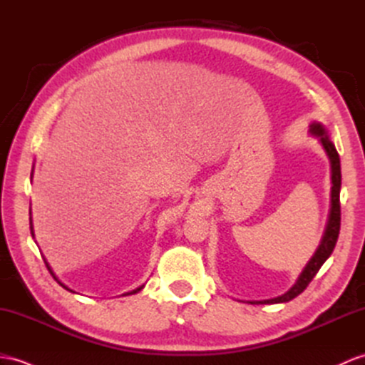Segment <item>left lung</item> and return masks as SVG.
<instances>
[{
  "label": "left lung",
  "mask_w": 365,
  "mask_h": 365,
  "mask_svg": "<svg viewBox=\"0 0 365 365\" xmlns=\"http://www.w3.org/2000/svg\"><path fill=\"white\" fill-rule=\"evenodd\" d=\"M311 133L313 135L321 138L322 145L325 148V152L330 158L331 161V210H330V217H328V225L325 229V234L322 237V242L319 245L316 254L313 255V259L308 262L305 266V269L302 271L299 275V279L296 282V285L292 287L289 291H287L285 294H282L279 297L268 299V300H259V302H251L252 305H259V304H282V302H289L294 297H297L300 292H304L305 288L309 285V282L314 279V275L317 271L321 269V266L325 263L328 257L331 255L337 237H339V229H341V201H339V192H341V161H339V153L334 147L333 142L328 139L325 128L321 125V123H313L311 125Z\"/></svg>",
  "instance_id": "obj_1"
}]
</instances>
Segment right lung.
I'll list each match as a JSON object with an SVG mask.
<instances>
[{
	"instance_id": "obj_1",
	"label": "right lung",
	"mask_w": 365,
	"mask_h": 365,
	"mask_svg": "<svg viewBox=\"0 0 365 365\" xmlns=\"http://www.w3.org/2000/svg\"><path fill=\"white\" fill-rule=\"evenodd\" d=\"M31 232H32V221H31ZM46 266H48V263H46ZM48 269H49V272L52 274V277H54V279H56V275H54V272H52V271H51V268H49V266H48ZM56 280H57V279H56ZM58 283H60V282H58ZM60 285H61V287H63V288H66V287L63 285V283H60ZM142 288H144V285H142V287H139V288H136V289H133L131 292H127V294H123V296H128V294H136V292H139V291H140ZM66 289H68V288H66Z\"/></svg>"
}]
</instances>
